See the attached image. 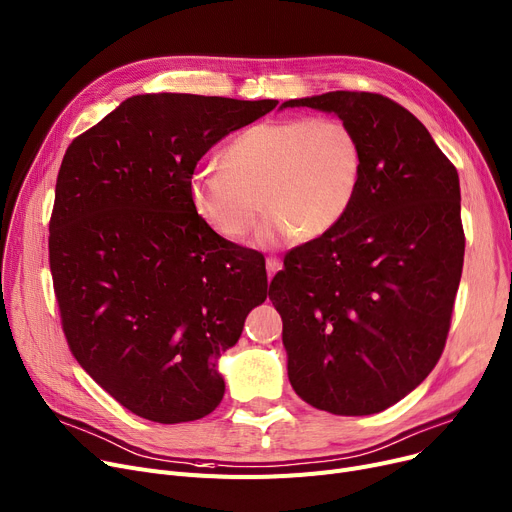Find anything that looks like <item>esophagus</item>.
<instances>
[{
	"label": "esophagus",
	"mask_w": 512,
	"mask_h": 512,
	"mask_svg": "<svg viewBox=\"0 0 512 512\" xmlns=\"http://www.w3.org/2000/svg\"><path fill=\"white\" fill-rule=\"evenodd\" d=\"M265 267H267V276L272 278L276 272L282 270V261L278 257H267L265 259Z\"/></svg>",
	"instance_id": "1"
}]
</instances>
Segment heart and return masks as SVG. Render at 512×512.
Listing matches in <instances>:
<instances>
[{
  "instance_id": "obj_1",
  "label": "heart",
  "mask_w": 512,
  "mask_h": 512,
  "mask_svg": "<svg viewBox=\"0 0 512 512\" xmlns=\"http://www.w3.org/2000/svg\"><path fill=\"white\" fill-rule=\"evenodd\" d=\"M222 168H201L188 182L197 218L240 242L267 209L257 242L319 238L353 207L363 178L357 132L340 118L265 120L242 130L222 153ZM260 200L257 202L256 199Z\"/></svg>"
}]
</instances>
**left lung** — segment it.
I'll return each mask as SVG.
<instances>
[{
  "label": "left lung",
  "instance_id": "obj_1",
  "mask_svg": "<svg viewBox=\"0 0 512 512\" xmlns=\"http://www.w3.org/2000/svg\"><path fill=\"white\" fill-rule=\"evenodd\" d=\"M282 107L336 114L363 149L346 218L292 249L270 284L288 380L319 411L380 413L444 351L465 255L459 174L427 128L384 95L332 91Z\"/></svg>",
  "mask_w": 512,
  "mask_h": 512
}]
</instances>
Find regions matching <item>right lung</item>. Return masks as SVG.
I'll return each mask as SVG.
<instances>
[{
    "label": "right lung",
    "instance_id": "add662e5",
    "mask_svg": "<svg viewBox=\"0 0 512 512\" xmlns=\"http://www.w3.org/2000/svg\"><path fill=\"white\" fill-rule=\"evenodd\" d=\"M276 105L134 95L66 149L49 220L62 328L80 367L143 419L218 407L215 365L267 299L265 259L211 232L188 182L215 143Z\"/></svg>",
    "mask_w": 512,
    "mask_h": 512
}]
</instances>
